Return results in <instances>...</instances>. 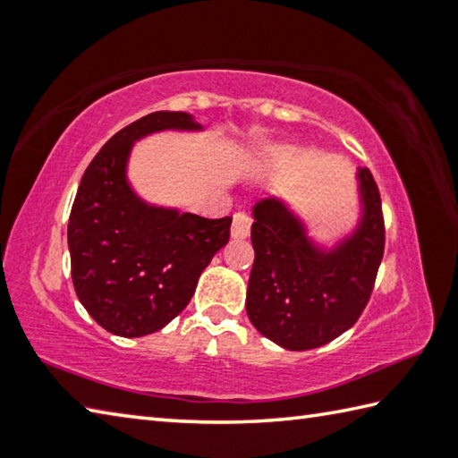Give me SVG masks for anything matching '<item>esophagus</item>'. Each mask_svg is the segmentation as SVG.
I'll return each instance as SVG.
<instances>
[{
    "instance_id": "1",
    "label": "esophagus",
    "mask_w": 458,
    "mask_h": 458,
    "mask_svg": "<svg viewBox=\"0 0 458 458\" xmlns=\"http://www.w3.org/2000/svg\"><path fill=\"white\" fill-rule=\"evenodd\" d=\"M250 226H252V218L244 212L234 214V222H232V238L242 240L250 236Z\"/></svg>"
}]
</instances>
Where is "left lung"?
<instances>
[{
  "label": "left lung",
  "instance_id": "left-lung-1",
  "mask_svg": "<svg viewBox=\"0 0 458 458\" xmlns=\"http://www.w3.org/2000/svg\"><path fill=\"white\" fill-rule=\"evenodd\" d=\"M362 214L332 250L316 246L304 224L278 198L254 206V264L246 312L254 328L288 351H310L338 338L369 304L385 254L378 186L359 168Z\"/></svg>",
  "mask_w": 458,
  "mask_h": 458
}]
</instances>
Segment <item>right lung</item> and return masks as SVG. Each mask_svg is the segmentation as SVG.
Masks as SVG:
<instances>
[{"label":"right lung","instance_id":"obj_1","mask_svg":"<svg viewBox=\"0 0 458 458\" xmlns=\"http://www.w3.org/2000/svg\"><path fill=\"white\" fill-rule=\"evenodd\" d=\"M202 130L186 112H154L114 134L81 176L68 224L72 280L99 327L126 338L152 335L186 309L232 218H202L146 204L126 168L131 146L154 131Z\"/></svg>","mask_w":458,"mask_h":458}]
</instances>
